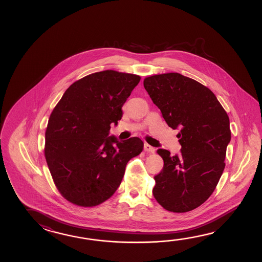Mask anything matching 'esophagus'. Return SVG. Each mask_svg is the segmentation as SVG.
<instances>
[{"label": "esophagus", "mask_w": 262, "mask_h": 262, "mask_svg": "<svg viewBox=\"0 0 262 262\" xmlns=\"http://www.w3.org/2000/svg\"><path fill=\"white\" fill-rule=\"evenodd\" d=\"M144 150L146 151H150V152H155L156 151V148L155 147H151L150 145L148 143H145L144 144Z\"/></svg>", "instance_id": "obj_1"}]
</instances>
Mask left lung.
Instances as JSON below:
<instances>
[{"label":"left lung","instance_id":"8db88e82","mask_svg":"<svg viewBox=\"0 0 262 262\" xmlns=\"http://www.w3.org/2000/svg\"><path fill=\"white\" fill-rule=\"evenodd\" d=\"M143 84L167 125L180 130L182 146L179 156L157 150L164 167L152 194L169 212H189L210 198L224 171L231 139L228 114L211 90L179 73L150 76Z\"/></svg>","mask_w":262,"mask_h":262}]
</instances>
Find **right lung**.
Segmentation results:
<instances>
[{"label": "right lung", "instance_id": "1", "mask_svg": "<svg viewBox=\"0 0 262 262\" xmlns=\"http://www.w3.org/2000/svg\"><path fill=\"white\" fill-rule=\"evenodd\" d=\"M139 80L138 75L114 70L91 74L74 82L51 112L45 157L57 189L73 204L93 207L108 200L126 164L142 151L139 138L108 137Z\"/></svg>", "mask_w": 262, "mask_h": 262}]
</instances>
